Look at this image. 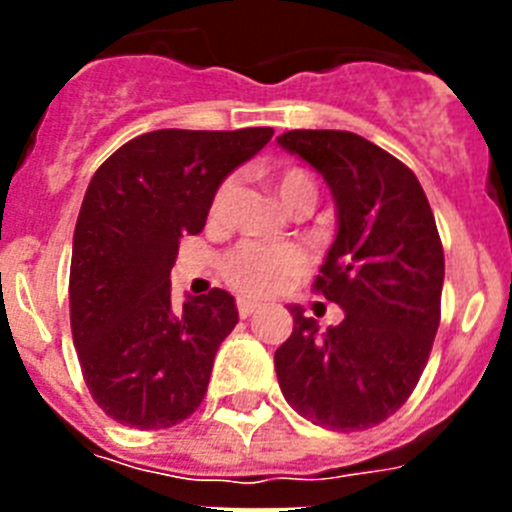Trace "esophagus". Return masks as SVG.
I'll return each instance as SVG.
<instances>
[{
  "label": "esophagus",
  "mask_w": 512,
  "mask_h": 512,
  "mask_svg": "<svg viewBox=\"0 0 512 512\" xmlns=\"http://www.w3.org/2000/svg\"><path fill=\"white\" fill-rule=\"evenodd\" d=\"M256 307H259V305H256V302H251V300H238V315H241L243 320L251 318L253 312H256Z\"/></svg>",
  "instance_id": "1"
}]
</instances>
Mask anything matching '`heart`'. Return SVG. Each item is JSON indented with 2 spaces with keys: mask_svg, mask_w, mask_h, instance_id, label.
I'll return each mask as SVG.
<instances>
[{
  "mask_svg": "<svg viewBox=\"0 0 512 512\" xmlns=\"http://www.w3.org/2000/svg\"><path fill=\"white\" fill-rule=\"evenodd\" d=\"M279 200L292 212L312 210L318 200V187L300 166H287L274 179ZM235 192V179H225L215 189L210 202L212 220H223ZM307 269V253L297 246H266V243H241L223 264V274L233 289L246 297H271L302 277Z\"/></svg>",
  "mask_w": 512,
  "mask_h": 512,
  "instance_id": "b5f03b06",
  "label": "heart"
}]
</instances>
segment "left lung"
Returning a JSON list of instances; mask_svg holds the SVG:
<instances>
[{"mask_svg":"<svg viewBox=\"0 0 512 512\" xmlns=\"http://www.w3.org/2000/svg\"><path fill=\"white\" fill-rule=\"evenodd\" d=\"M284 151L323 174L338 233L315 292L343 307L328 330L289 307L295 328L277 348L284 400L328 431H366L408 402L441 323L443 246L408 166L348 130H289Z\"/></svg>","mask_w":512,"mask_h":512,"instance_id":"obj_1","label":"left lung"}]
</instances>
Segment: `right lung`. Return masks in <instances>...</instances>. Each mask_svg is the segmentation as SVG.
Segmentation results:
<instances>
[{
  "instance_id": "obj_1",
  "label": "right lung",
  "mask_w": 512,
  "mask_h": 512,
  "mask_svg": "<svg viewBox=\"0 0 512 512\" xmlns=\"http://www.w3.org/2000/svg\"><path fill=\"white\" fill-rule=\"evenodd\" d=\"M271 128L153 130L128 140L89 182L71 251V333L94 402L158 431L200 408L217 348L238 323L225 289L171 305L182 235L205 228L215 189Z\"/></svg>"
}]
</instances>
